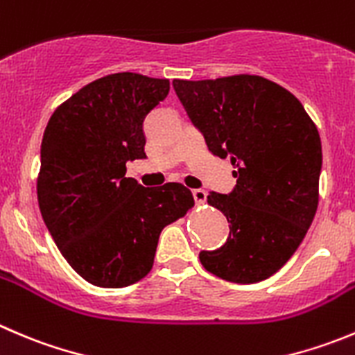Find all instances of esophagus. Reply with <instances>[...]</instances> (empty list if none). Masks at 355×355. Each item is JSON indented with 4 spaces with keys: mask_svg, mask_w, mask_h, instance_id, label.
<instances>
[{
    "mask_svg": "<svg viewBox=\"0 0 355 355\" xmlns=\"http://www.w3.org/2000/svg\"><path fill=\"white\" fill-rule=\"evenodd\" d=\"M192 198H194L198 202H205L206 201V192L202 191V189H194V191H192Z\"/></svg>",
    "mask_w": 355,
    "mask_h": 355,
    "instance_id": "esophagus-1",
    "label": "esophagus"
}]
</instances>
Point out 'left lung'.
Returning <instances> with one entry per match:
<instances>
[{"mask_svg":"<svg viewBox=\"0 0 355 355\" xmlns=\"http://www.w3.org/2000/svg\"><path fill=\"white\" fill-rule=\"evenodd\" d=\"M178 101L213 156L229 157L236 187L209 192L230 223L225 244L201 251L208 272L251 284L276 274L304 241L319 201V132L293 94L261 76L173 79Z\"/></svg>","mask_w":355,"mask_h":355,"instance_id":"1","label":"left lung"}]
</instances>
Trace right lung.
Returning a JSON list of instances; mask_svg holds the SVG:
<instances>
[{
	"mask_svg": "<svg viewBox=\"0 0 355 355\" xmlns=\"http://www.w3.org/2000/svg\"><path fill=\"white\" fill-rule=\"evenodd\" d=\"M168 79L109 74L51 114L41 142L37 202L62 257L85 281L125 288L149 274L161 230L194 205L182 184L142 187L126 163L146 159L144 121Z\"/></svg>",
	"mask_w": 355,
	"mask_h": 355,
	"instance_id": "obj_1",
	"label": "right lung"
}]
</instances>
